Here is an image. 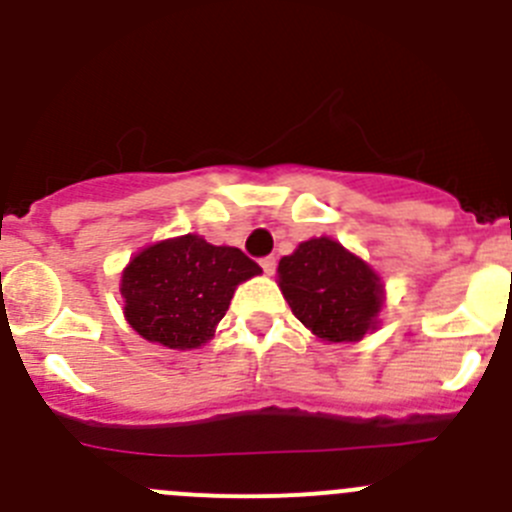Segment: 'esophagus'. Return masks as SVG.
I'll list each match as a JSON object with an SVG mask.
<instances>
[{"mask_svg":"<svg viewBox=\"0 0 512 512\" xmlns=\"http://www.w3.org/2000/svg\"><path fill=\"white\" fill-rule=\"evenodd\" d=\"M260 265H262V270H265V275H275V267H278V262H275V257H265Z\"/></svg>","mask_w":512,"mask_h":512,"instance_id":"34e87169","label":"esophagus"}]
</instances>
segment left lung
<instances>
[{"label":"left lung","instance_id":"8db88e82","mask_svg":"<svg viewBox=\"0 0 512 512\" xmlns=\"http://www.w3.org/2000/svg\"><path fill=\"white\" fill-rule=\"evenodd\" d=\"M278 288L293 315L323 343H356L379 328L381 275L333 237H310L278 265Z\"/></svg>","mask_w":512,"mask_h":512}]
</instances>
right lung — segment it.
<instances>
[{
    "instance_id": "add662e5",
    "label": "right lung",
    "mask_w": 512,
    "mask_h": 512,
    "mask_svg": "<svg viewBox=\"0 0 512 512\" xmlns=\"http://www.w3.org/2000/svg\"><path fill=\"white\" fill-rule=\"evenodd\" d=\"M237 247L181 234L143 247L121 272L123 315L141 338L191 351L214 338L237 285L260 275Z\"/></svg>"
}]
</instances>
